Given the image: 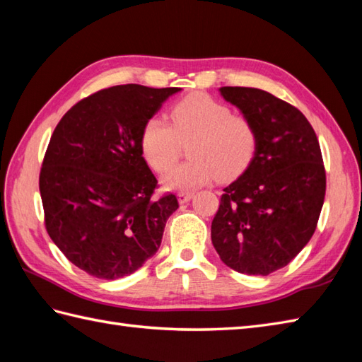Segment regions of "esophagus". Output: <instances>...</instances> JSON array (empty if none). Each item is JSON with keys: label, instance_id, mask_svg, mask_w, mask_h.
<instances>
[{"label": "esophagus", "instance_id": "1", "mask_svg": "<svg viewBox=\"0 0 362 362\" xmlns=\"http://www.w3.org/2000/svg\"><path fill=\"white\" fill-rule=\"evenodd\" d=\"M177 199H179L180 204H187L193 199V193H189V191H182V193L177 194Z\"/></svg>", "mask_w": 362, "mask_h": 362}]
</instances>
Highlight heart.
Returning a JSON list of instances; mask_svg holds the SVG:
<instances>
[{"label": "heart", "mask_w": 362, "mask_h": 362, "mask_svg": "<svg viewBox=\"0 0 362 362\" xmlns=\"http://www.w3.org/2000/svg\"><path fill=\"white\" fill-rule=\"evenodd\" d=\"M173 124L161 118L148 119L141 132V152L149 166L165 171L171 166L180 141H189L187 163L177 165L161 177L166 189L189 191L211 182L228 179L249 165L257 148L252 122L232 115L230 107L209 95H191L171 112Z\"/></svg>", "instance_id": "heart-1"}]
</instances>
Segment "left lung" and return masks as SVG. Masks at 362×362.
Instances as JSON below:
<instances>
[{"instance_id": "left-lung-1", "label": "left lung", "mask_w": 362, "mask_h": 362, "mask_svg": "<svg viewBox=\"0 0 362 362\" xmlns=\"http://www.w3.org/2000/svg\"><path fill=\"white\" fill-rule=\"evenodd\" d=\"M219 95L252 122L257 148L224 188L211 241L233 271L269 275L294 259L316 230L327 187L320 146L305 115L267 91L221 87Z\"/></svg>"}]
</instances>
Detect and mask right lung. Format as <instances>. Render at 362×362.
<instances>
[{"instance_id":"obj_1","label":"right lung","mask_w":362,"mask_h":362,"mask_svg":"<svg viewBox=\"0 0 362 362\" xmlns=\"http://www.w3.org/2000/svg\"><path fill=\"white\" fill-rule=\"evenodd\" d=\"M180 88L117 86L82 99L54 129L40 173L45 224L54 244L82 271L117 280L156 255L168 218V194L153 201L156 175L141 132Z\"/></svg>"}]
</instances>
